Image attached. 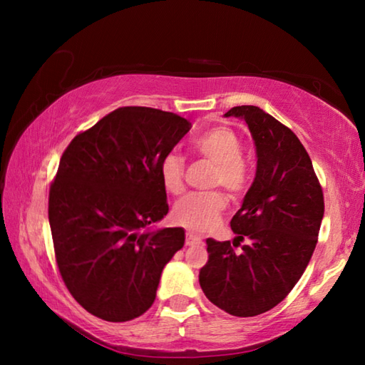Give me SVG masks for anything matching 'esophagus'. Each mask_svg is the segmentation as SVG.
<instances>
[{
    "instance_id": "obj_1",
    "label": "esophagus",
    "mask_w": 365,
    "mask_h": 365,
    "mask_svg": "<svg viewBox=\"0 0 365 365\" xmlns=\"http://www.w3.org/2000/svg\"><path fill=\"white\" fill-rule=\"evenodd\" d=\"M202 243L201 237H197L195 233H187V238H185V245L187 246H195V245H200Z\"/></svg>"
}]
</instances>
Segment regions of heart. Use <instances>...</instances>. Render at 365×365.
<instances>
[{"instance_id":"b5f03b06","label":"heart","mask_w":365,"mask_h":365,"mask_svg":"<svg viewBox=\"0 0 365 365\" xmlns=\"http://www.w3.org/2000/svg\"><path fill=\"white\" fill-rule=\"evenodd\" d=\"M193 150L214 164L209 187H222L237 197L248 187V168L243 160V143L238 135L227 127H214L193 140ZM160 182L170 195L183 191L185 160L177 151H170L159 168ZM227 206L225 196L217 190L190 193L175 202L172 217L178 225L191 232H206L217 224Z\"/></svg>"}]
</instances>
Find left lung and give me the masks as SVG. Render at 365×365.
Returning <instances> with one entry per match:
<instances>
[{"label":"left lung","mask_w":365,"mask_h":365,"mask_svg":"<svg viewBox=\"0 0 365 365\" xmlns=\"http://www.w3.org/2000/svg\"><path fill=\"white\" fill-rule=\"evenodd\" d=\"M225 117L248 125L256 177L230 222L233 242L206 240L200 285L222 311L252 317L285 299L304 274L324 219V195L311 158L288 127L257 106L232 108Z\"/></svg>","instance_id":"1"}]
</instances>
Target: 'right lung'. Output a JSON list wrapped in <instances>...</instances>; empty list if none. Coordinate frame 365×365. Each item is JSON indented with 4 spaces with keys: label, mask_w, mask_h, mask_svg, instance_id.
<instances>
[{
    "label": "right lung",
    "mask_w": 365,
    "mask_h": 365,
    "mask_svg": "<svg viewBox=\"0 0 365 365\" xmlns=\"http://www.w3.org/2000/svg\"><path fill=\"white\" fill-rule=\"evenodd\" d=\"M190 128L174 113L119 108L61 158L48 206L54 252L67 289L93 316L127 322L145 314L183 248L182 227L151 225L169 212L160 163Z\"/></svg>",
    "instance_id": "obj_1"
}]
</instances>
